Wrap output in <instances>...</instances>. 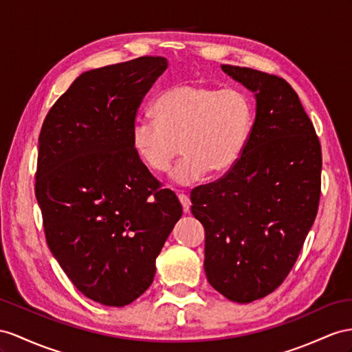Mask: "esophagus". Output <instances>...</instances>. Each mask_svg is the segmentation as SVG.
<instances>
[{"label": "esophagus", "mask_w": 352, "mask_h": 352, "mask_svg": "<svg viewBox=\"0 0 352 352\" xmlns=\"http://www.w3.org/2000/svg\"><path fill=\"white\" fill-rule=\"evenodd\" d=\"M178 199H179V202H182V205H183V210H184V212H188V211H190V199H188V196H187V195H184V193H178Z\"/></svg>", "instance_id": "esophagus-1"}]
</instances>
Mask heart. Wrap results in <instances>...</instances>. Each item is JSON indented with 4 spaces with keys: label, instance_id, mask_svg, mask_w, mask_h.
I'll list each match as a JSON object with an SVG mask.
<instances>
[{
    "label": "heart",
    "instance_id": "obj_1",
    "mask_svg": "<svg viewBox=\"0 0 352 352\" xmlns=\"http://www.w3.org/2000/svg\"><path fill=\"white\" fill-rule=\"evenodd\" d=\"M155 119L140 117L132 126V147L156 174L165 173L184 151L170 177L179 184L199 182L208 170L223 174L244 151L254 113L238 89L187 83L162 92L151 105Z\"/></svg>",
    "mask_w": 352,
    "mask_h": 352
}]
</instances>
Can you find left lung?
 <instances>
[{
	"instance_id": "left-lung-1",
	"label": "left lung",
	"mask_w": 352,
	"mask_h": 352,
	"mask_svg": "<svg viewBox=\"0 0 352 352\" xmlns=\"http://www.w3.org/2000/svg\"><path fill=\"white\" fill-rule=\"evenodd\" d=\"M254 94L256 119L239 160L192 190L205 229V274L232 302L272 293L290 274L317 217L321 146L294 89L262 71L221 65Z\"/></svg>"
}]
</instances>
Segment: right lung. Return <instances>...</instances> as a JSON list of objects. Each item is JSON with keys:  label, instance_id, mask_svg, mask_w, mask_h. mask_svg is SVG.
Here are the masks:
<instances>
[{"label": "right lung", "instance_id": "right-lung-1", "mask_svg": "<svg viewBox=\"0 0 352 352\" xmlns=\"http://www.w3.org/2000/svg\"><path fill=\"white\" fill-rule=\"evenodd\" d=\"M166 68L165 58L142 56L86 71L40 132L35 196L47 245L77 290L105 306L151 285L183 214L132 147L138 107Z\"/></svg>", "mask_w": 352, "mask_h": 352}]
</instances>
